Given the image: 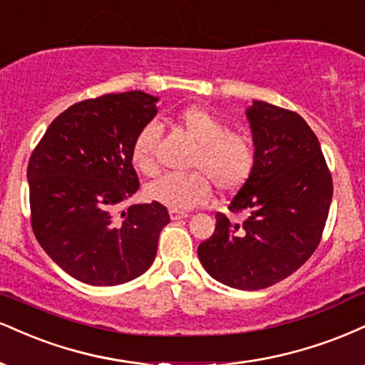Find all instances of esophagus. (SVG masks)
<instances>
[{"label": "esophagus", "instance_id": "obj_1", "mask_svg": "<svg viewBox=\"0 0 365 365\" xmlns=\"http://www.w3.org/2000/svg\"><path fill=\"white\" fill-rule=\"evenodd\" d=\"M169 215L173 220H181V218H186L187 213L186 212H179V210H170Z\"/></svg>", "mask_w": 365, "mask_h": 365}]
</instances>
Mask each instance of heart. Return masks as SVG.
Instances as JSON below:
<instances>
[{
  "mask_svg": "<svg viewBox=\"0 0 365 365\" xmlns=\"http://www.w3.org/2000/svg\"><path fill=\"white\" fill-rule=\"evenodd\" d=\"M175 123L196 143L191 167L198 170L158 175L145 187L150 200L173 210H190L210 198L212 182L220 191H234L250 179L256 150L246 133L229 131L224 119L201 106L184 107L175 115ZM157 135L155 124L148 123L133 141L131 160L141 174L155 173Z\"/></svg>",
  "mask_w": 365,
  "mask_h": 365,
  "instance_id": "heart-1",
  "label": "heart"
}]
</instances>
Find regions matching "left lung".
<instances>
[{"label": "left lung", "mask_w": 365, "mask_h": 365, "mask_svg": "<svg viewBox=\"0 0 365 365\" xmlns=\"http://www.w3.org/2000/svg\"><path fill=\"white\" fill-rule=\"evenodd\" d=\"M255 169L230 201L242 224L217 213L215 232L198 246L208 275L239 290L278 284L311 258L321 241L333 181L321 145L297 113L263 101L246 109Z\"/></svg>", "instance_id": "1"}]
</instances>
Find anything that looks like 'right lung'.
Here are the masks:
<instances>
[{
  "mask_svg": "<svg viewBox=\"0 0 365 365\" xmlns=\"http://www.w3.org/2000/svg\"><path fill=\"white\" fill-rule=\"evenodd\" d=\"M158 97L133 90L68 107L29 160L32 229L68 275L96 287L143 275L170 222L164 205L118 210L140 187L133 169L136 135L157 114Z\"/></svg>",
  "mask_w": 365,
  "mask_h": 365,
  "instance_id": "right-lung-1",
  "label": "right lung"
}]
</instances>
